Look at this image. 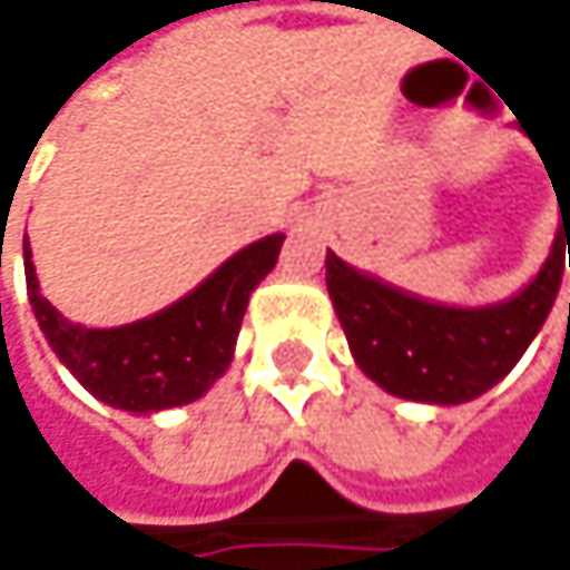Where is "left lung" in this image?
<instances>
[{
    "instance_id": "8db88e82",
    "label": "left lung",
    "mask_w": 570,
    "mask_h": 570,
    "mask_svg": "<svg viewBox=\"0 0 570 570\" xmlns=\"http://www.w3.org/2000/svg\"><path fill=\"white\" fill-rule=\"evenodd\" d=\"M561 206V203H558ZM570 257V216L561 213L552 254L517 296L458 309L410 296L325 254V286L357 367L386 393L454 406L500 384L549 318Z\"/></svg>"
}]
</instances>
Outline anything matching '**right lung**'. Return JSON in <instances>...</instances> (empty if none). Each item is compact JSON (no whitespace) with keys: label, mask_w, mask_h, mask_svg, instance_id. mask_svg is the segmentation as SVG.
<instances>
[{"label":"right lung","mask_w":570,"mask_h":570,"mask_svg":"<svg viewBox=\"0 0 570 570\" xmlns=\"http://www.w3.org/2000/svg\"><path fill=\"white\" fill-rule=\"evenodd\" d=\"M284 235H267L232 254L213 277L157 316L83 328L41 296L24 238V281L35 318L60 364L102 403L157 413L199 400L228 371L252 289L277 264Z\"/></svg>","instance_id":"1"}]
</instances>
